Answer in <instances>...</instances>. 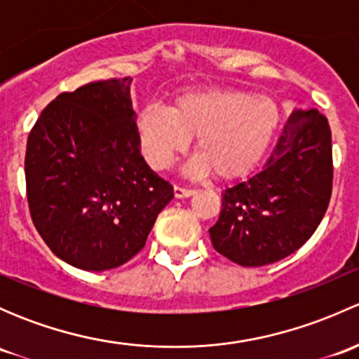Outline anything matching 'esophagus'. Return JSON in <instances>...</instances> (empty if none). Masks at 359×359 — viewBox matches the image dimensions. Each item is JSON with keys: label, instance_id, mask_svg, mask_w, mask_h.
Returning <instances> with one entry per match:
<instances>
[{"label": "esophagus", "instance_id": "1", "mask_svg": "<svg viewBox=\"0 0 359 359\" xmlns=\"http://www.w3.org/2000/svg\"><path fill=\"white\" fill-rule=\"evenodd\" d=\"M193 194H194L193 189H186V187H179V186L173 187V196H175L177 200H182V198H191Z\"/></svg>", "mask_w": 359, "mask_h": 359}]
</instances>
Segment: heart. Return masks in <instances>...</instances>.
Wrapping results in <instances>:
<instances>
[{
    "label": "heart",
    "mask_w": 359,
    "mask_h": 359,
    "mask_svg": "<svg viewBox=\"0 0 359 359\" xmlns=\"http://www.w3.org/2000/svg\"><path fill=\"white\" fill-rule=\"evenodd\" d=\"M280 123V106L271 97L236 88H198L180 93L168 111L156 106L140 111L137 137L153 168H168L196 137L198 154L186 165L187 175L215 172L220 179H238L262 161Z\"/></svg>",
    "instance_id": "1"
}]
</instances>
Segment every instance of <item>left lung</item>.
<instances>
[{
  "label": "left lung",
  "mask_w": 359,
  "mask_h": 359,
  "mask_svg": "<svg viewBox=\"0 0 359 359\" xmlns=\"http://www.w3.org/2000/svg\"><path fill=\"white\" fill-rule=\"evenodd\" d=\"M332 132L318 109H293L260 172L222 193L213 248L245 267L278 262L313 236L332 194Z\"/></svg>",
  "instance_id": "8db88e82"
}]
</instances>
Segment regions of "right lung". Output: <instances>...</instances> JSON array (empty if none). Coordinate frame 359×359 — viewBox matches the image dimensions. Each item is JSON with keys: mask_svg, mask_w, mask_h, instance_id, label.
Masks as SVG:
<instances>
[{"mask_svg": "<svg viewBox=\"0 0 359 359\" xmlns=\"http://www.w3.org/2000/svg\"><path fill=\"white\" fill-rule=\"evenodd\" d=\"M130 83L106 79L60 93L29 133L32 222L59 259L83 271L128 262L173 198L140 156Z\"/></svg>", "mask_w": 359, "mask_h": 359, "instance_id": "right-lung-1", "label": "right lung"}]
</instances>
